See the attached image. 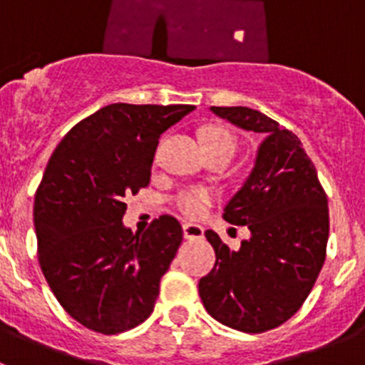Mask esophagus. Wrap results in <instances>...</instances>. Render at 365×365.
<instances>
[{"label": "esophagus", "instance_id": "1", "mask_svg": "<svg viewBox=\"0 0 365 365\" xmlns=\"http://www.w3.org/2000/svg\"><path fill=\"white\" fill-rule=\"evenodd\" d=\"M182 234H185L186 240H202L205 237V230L199 225H193V222H186L182 225Z\"/></svg>", "mask_w": 365, "mask_h": 365}]
</instances>
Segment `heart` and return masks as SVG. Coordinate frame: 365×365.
Returning <instances> with one entry per match:
<instances>
[{
	"label": "heart",
	"instance_id": "obj_1",
	"mask_svg": "<svg viewBox=\"0 0 365 365\" xmlns=\"http://www.w3.org/2000/svg\"><path fill=\"white\" fill-rule=\"evenodd\" d=\"M202 140H205L206 148L228 146L235 151L234 135L228 130H225V128H219V125H212V128L205 130ZM212 202H214V193L210 190L201 188V186L182 188L173 197V205H175L177 210L190 219L202 217L206 214V210L212 206Z\"/></svg>",
	"mask_w": 365,
	"mask_h": 365
}]
</instances>
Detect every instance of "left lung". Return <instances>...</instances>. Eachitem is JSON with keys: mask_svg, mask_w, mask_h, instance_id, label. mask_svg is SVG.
<instances>
[{"mask_svg": "<svg viewBox=\"0 0 365 365\" xmlns=\"http://www.w3.org/2000/svg\"><path fill=\"white\" fill-rule=\"evenodd\" d=\"M241 130L261 133L256 166L225 208L250 240L230 250L214 230L215 265L199 279L212 318L243 333H265L298 312L314 287L329 240L327 195L299 138L250 108H210Z\"/></svg>", "mask_w": 365, "mask_h": 365, "instance_id": "left-lung-1", "label": "left lung"}]
</instances>
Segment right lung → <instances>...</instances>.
<instances>
[{"mask_svg": "<svg viewBox=\"0 0 365 365\" xmlns=\"http://www.w3.org/2000/svg\"><path fill=\"white\" fill-rule=\"evenodd\" d=\"M193 106L111 104L80 120L51 155L34 197L38 261L67 314L100 334L151 314L182 241L173 215L124 228L125 197L150 185L159 138Z\"/></svg>", "mask_w": 365, "mask_h": 365, "instance_id": "1", "label": "right lung"}]
</instances>
